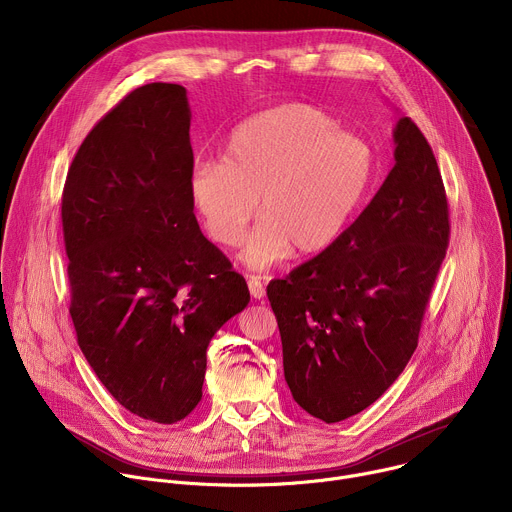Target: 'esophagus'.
Listing matches in <instances>:
<instances>
[{
    "label": "esophagus",
    "mask_w": 512,
    "mask_h": 512,
    "mask_svg": "<svg viewBox=\"0 0 512 512\" xmlns=\"http://www.w3.org/2000/svg\"><path fill=\"white\" fill-rule=\"evenodd\" d=\"M247 285H249V291H251V296H253L255 300H263V298H265V285H263L261 277H257V275H247Z\"/></svg>",
    "instance_id": "obj_1"
}]
</instances>
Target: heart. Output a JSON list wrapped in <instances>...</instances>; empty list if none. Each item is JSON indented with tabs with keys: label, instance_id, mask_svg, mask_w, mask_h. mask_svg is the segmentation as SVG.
I'll return each mask as SVG.
<instances>
[{
	"label": "heart",
	"instance_id": "heart-1",
	"mask_svg": "<svg viewBox=\"0 0 512 512\" xmlns=\"http://www.w3.org/2000/svg\"><path fill=\"white\" fill-rule=\"evenodd\" d=\"M375 172L369 141L340 131L318 107L281 105L241 123L221 162H198L190 196L221 245L241 239L257 206L261 221L241 259L251 269H265L291 247L300 255L330 247L367 198Z\"/></svg>",
	"mask_w": 512,
	"mask_h": 512
}]
</instances>
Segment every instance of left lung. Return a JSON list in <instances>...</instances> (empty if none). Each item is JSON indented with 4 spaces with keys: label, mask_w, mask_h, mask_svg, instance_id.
<instances>
[{
    "label": "left lung",
    "mask_w": 512,
    "mask_h": 512,
    "mask_svg": "<svg viewBox=\"0 0 512 512\" xmlns=\"http://www.w3.org/2000/svg\"><path fill=\"white\" fill-rule=\"evenodd\" d=\"M395 166L320 255L267 285L296 403L336 423L373 405L417 348L450 241L440 168L419 127L393 129Z\"/></svg>",
    "instance_id": "1"
}]
</instances>
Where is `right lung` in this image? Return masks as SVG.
<instances>
[{
	"mask_svg": "<svg viewBox=\"0 0 512 512\" xmlns=\"http://www.w3.org/2000/svg\"><path fill=\"white\" fill-rule=\"evenodd\" d=\"M190 117L184 87L135 89L85 137L62 192L79 346L107 391L156 423L198 405L212 336L251 300L196 223Z\"/></svg>",
	"mask_w": 512,
	"mask_h": 512,
	"instance_id": "1",
	"label": "right lung"
}]
</instances>
